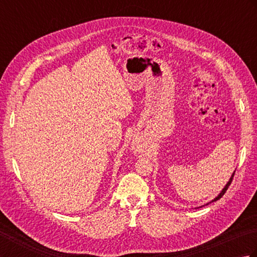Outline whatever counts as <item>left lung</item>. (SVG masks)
Masks as SVG:
<instances>
[{
	"label": "left lung",
	"instance_id": "obj_1",
	"mask_svg": "<svg viewBox=\"0 0 257 257\" xmlns=\"http://www.w3.org/2000/svg\"><path fill=\"white\" fill-rule=\"evenodd\" d=\"M234 174H235V172H234V173H232V175L230 176V179H229V181H228L227 182V184L225 185V188H223L221 191H220V193H219L218 195H217V197L216 198H214L213 200H211V201H210V202H208L207 204H209V203H211V202H214V201H217V200H219V199H220L221 197H222V195L223 194H225V192H226V191H227V189H228V186H229L230 185V183H231V181H232V177H234Z\"/></svg>",
	"mask_w": 257,
	"mask_h": 257
}]
</instances>
